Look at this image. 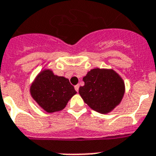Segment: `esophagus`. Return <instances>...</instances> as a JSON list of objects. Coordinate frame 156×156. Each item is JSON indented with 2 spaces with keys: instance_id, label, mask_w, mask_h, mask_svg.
<instances>
[{
  "instance_id": "esophagus-1",
  "label": "esophagus",
  "mask_w": 156,
  "mask_h": 156,
  "mask_svg": "<svg viewBox=\"0 0 156 156\" xmlns=\"http://www.w3.org/2000/svg\"><path fill=\"white\" fill-rule=\"evenodd\" d=\"M79 87H80L79 84H77V85H76V86H75V90L77 91V92L79 91Z\"/></svg>"
}]
</instances>
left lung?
I'll use <instances>...</instances> for the list:
<instances>
[{
	"label": "left lung",
	"instance_id": "8db88e82",
	"mask_svg": "<svg viewBox=\"0 0 156 156\" xmlns=\"http://www.w3.org/2000/svg\"><path fill=\"white\" fill-rule=\"evenodd\" d=\"M83 80L84 85L80 87V94L85 103L97 112H110L123 98L124 81L112 69H91Z\"/></svg>",
	"mask_w": 156,
	"mask_h": 156
}]
</instances>
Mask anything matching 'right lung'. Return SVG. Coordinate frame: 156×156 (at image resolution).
Returning a JSON list of instances; mask_svg holds the SVG:
<instances>
[{"label":"right lung","mask_w":156,"mask_h":156,"mask_svg":"<svg viewBox=\"0 0 156 156\" xmlns=\"http://www.w3.org/2000/svg\"><path fill=\"white\" fill-rule=\"evenodd\" d=\"M75 94L69 80L54 75L49 69L41 72L30 87L32 98L47 113L63 110Z\"/></svg>","instance_id":"add662e5"}]
</instances>
